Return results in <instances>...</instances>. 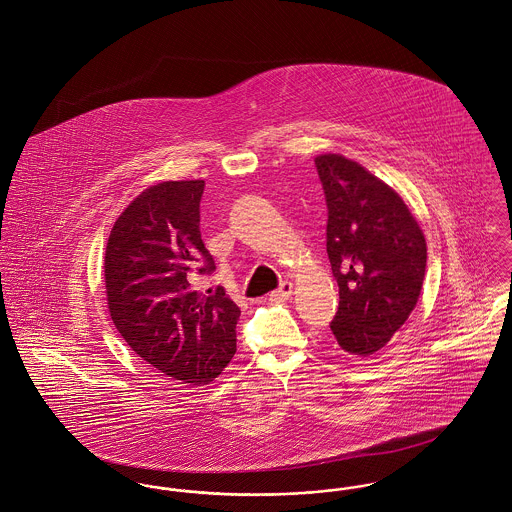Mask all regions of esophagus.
<instances>
[{
  "label": "esophagus",
  "mask_w": 512,
  "mask_h": 512,
  "mask_svg": "<svg viewBox=\"0 0 512 512\" xmlns=\"http://www.w3.org/2000/svg\"><path fill=\"white\" fill-rule=\"evenodd\" d=\"M292 293V282H282V286H280L276 292L270 293V299H272V301H286V299H290Z\"/></svg>",
  "instance_id": "1"
}]
</instances>
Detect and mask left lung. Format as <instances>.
Here are the masks:
<instances>
[{
  "mask_svg": "<svg viewBox=\"0 0 512 512\" xmlns=\"http://www.w3.org/2000/svg\"><path fill=\"white\" fill-rule=\"evenodd\" d=\"M327 201V254L339 286L331 321L349 355L380 351L414 311L428 248L406 203L384 181L337 153L315 157Z\"/></svg>",
  "mask_w": 512,
  "mask_h": 512,
  "instance_id": "obj_1",
  "label": "left lung"
}]
</instances>
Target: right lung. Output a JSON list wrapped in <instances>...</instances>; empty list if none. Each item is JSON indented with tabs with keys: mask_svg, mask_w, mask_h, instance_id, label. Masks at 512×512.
<instances>
[{
	"mask_svg": "<svg viewBox=\"0 0 512 512\" xmlns=\"http://www.w3.org/2000/svg\"><path fill=\"white\" fill-rule=\"evenodd\" d=\"M205 181H163L138 195L110 230L104 280L110 317L130 349L179 384L215 380L236 353L238 305L222 288L199 292L215 270L201 240Z\"/></svg>",
	"mask_w": 512,
	"mask_h": 512,
	"instance_id": "obj_1",
	"label": "right lung"
}]
</instances>
